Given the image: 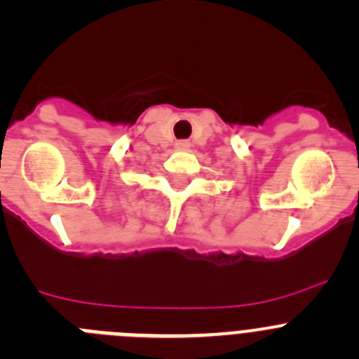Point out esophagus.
Masks as SVG:
<instances>
[{
    "label": "esophagus",
    "instance_id": "esophagus-1",
    "mask_svg": "<svg viewBox=\"0 0 359 359\" xmlns=\"http://www.w3.org/2000/svg\"><path fill=\"white\" fill-rule=\"evenodd\" d=\"M175 145L177 149H187V147H189V142H187V140H180V142H177Z\"/></svg>",
    "mask_w": 359,
    "mask_h": 359
}]
</instances>
